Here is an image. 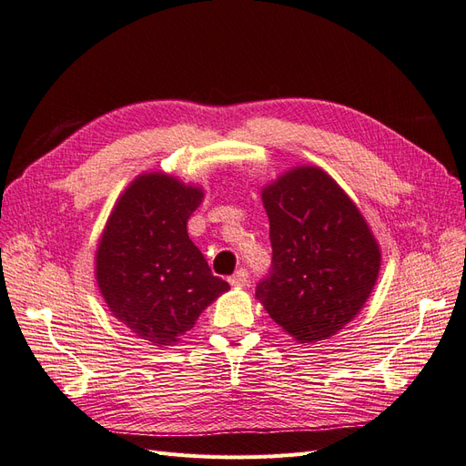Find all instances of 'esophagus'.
<instances>
[{
    "mask_svg": "<svg viewBox=\"0 0 466 466\" xmlns=\"http://www.w3.org/2000/svg\"><path fill=\"white\" fill-rule=\"evenodd\" d=\"M248 279H249V273L246 269H238L228 281H230L232 288H246Z\"/></svg>",
    "mask_w": 466,
    "mask_h": 466,
    "instance_id": "34e87169",
    "label": "esophagus"
}]
</instances>
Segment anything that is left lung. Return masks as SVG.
<instances>
[{
	"instance_id": "left-lung-1",
	"label": "left lung",
	"mask_w": 466,
	"mask_h": 466,
	"mask_svg": "<svg viewBox=\"0 0 466 466\" xmlns=\"http://www.w3.org/2000/svg\"><path fill=\"white\" fill-rule=\"evenodd\" d=\"M271 271L256 297L297 342L335 337L372 293L381 254L362 212L320 167L299 165L261 188Z\"/></svg>"
}]
</instances>
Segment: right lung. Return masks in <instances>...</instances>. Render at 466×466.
Listing matches in <instances>:
<instances>
[{"label": "right lung", "mask_w": 466, "mask_h": 466, "mask_svg": "<svg viewBox=\"0 0 466 466\" xmlns=\"http://www.w3.org/2000/svg\"><path fill=\"white\" fill-rule=\"evenodd\" d=\"M205 190L163 171L141 173L106 220L96 283L110 313L153 347H171L230 289L190 242L187 220Z\"/></svg>", "instance_id": "add662e5"}]
</instances>
